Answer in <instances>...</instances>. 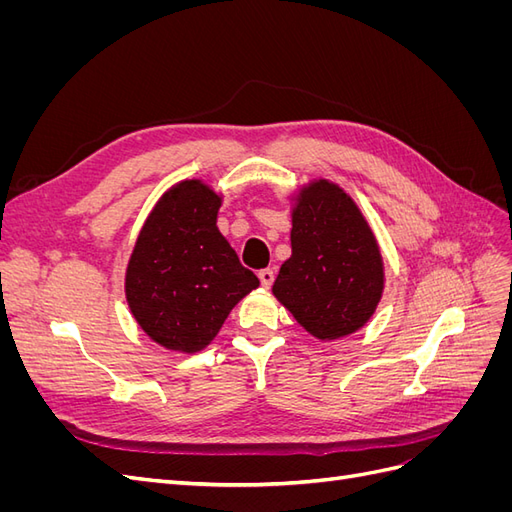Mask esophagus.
<instances>
[{"label":"esophagus","mask_w":512,"mask_h":512,"mask_svg":"<svg viewBox=\"0 0 512 512\" xmlns=\"http://www.w3.org/2000/svg\"><path fill=\"white\" fill-rule=\"evenodd\" d=\"M258 277H260L262 288H271V284H273V280H275V271H273V269H262V271L258 273Z\"/></svg>","instance_id":"34e87169"}]
</instances>
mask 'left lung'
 <instances>
[{
  "mask_svg": "<svg viewBox=\"0 0 512 512\" xmlns=\"http://www.w3.org/2000/svg\"><path fill=\"white\" fill-rule=\"evenodd\" d=\"M292 254L273 284L275 299L322 342L363 329L384 290L374 230L354 200L329 179L292 198Z\"/></svg>",
  "mask_w": 512,
  "mask_h": 512,
  "instance_id": "1",
  "label": "left lung"
}]
</instances>
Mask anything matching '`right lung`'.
Here are the masks:
<instances>
[{
  "label": "right lung",
  "mask_w": 512,
  "mask_h": 512,
  "mask_svg": "<svg viewBox=\"0 0 512 512\" xmlns=\"http://www.w3.org/2000/svg\"><path fill=\"white\" fill-rule=\"evenodd\" d=\"M222 196L205 181L168 188L138 232L126 269L134 320L166 350L207 348L230 309L260 286L218 230Z\"/></svg>",
  "instance_id": "right-lung-1"
}]
</instances>
